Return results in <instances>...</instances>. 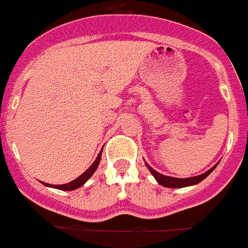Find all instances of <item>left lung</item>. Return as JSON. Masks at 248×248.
Listing matches in <instances>:
<instances>
[{
	"instance_id": "1",
	"label": "left lung",
	"mask_w": 248,
	"mask_h": 248,
	"mask_svg": "<svg viewBox=\"0 0 248 248\" xmlns=\"http://www.w3.org/2000/svg\"><path fill=\"white\" fill-rule=\"evenodd\" d=\"M146 166L148 167V170L151 171L153 176H155V179L157 180V183L159 185L165 186V187H172V189H176V187H186V186H191V185H196V184H199L200 181L205 179L206 176H209L210 173L213 172V170L216 169L217 165L214 167L209 170V171H206V172L202 173L199 176H194V177H187V179H177V177H171V176H165L162 173L157 172L156 170H153L148 163H146Z\"/></svg>"
}]
</instances>
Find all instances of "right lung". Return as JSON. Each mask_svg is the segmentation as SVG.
<instances>
[{
	"label": "right lung",
	"instance_id": "add662e5",
	"mask_svg": "<svg viewBox=\"0 0 248 248\" xmlns=\"http://www.w3.org/2000/svg\"><path fill=\"white\" fill-rule=\"evenodd\" d=\"M101 152H102V149L100 151V153L97 155V157H96L95 162L92 163V165L90 166L89 169L86 170L82 175L78 176L77 179L73 180V181H71V183L63 184V185H50V184H44V185L49 186V187H55V189H59V190H64V191H71V190L78 189V187H81L82 185H85L86 181H87V180H89L90 177L93 175V172L96 171V169H97V166H99V163H100V159H101Z\"/></svg>",
	"mask_w": 248,
	"mask_h": 248
}]
</instances>
